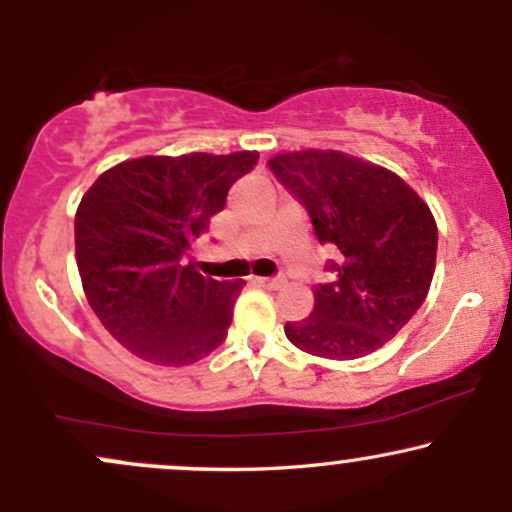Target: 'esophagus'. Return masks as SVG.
<instances>
[{
    "label": "esophagus",
    "mask_w": 512,
    "mask_h": 512,
    "mask_svg": "<svg viewBox=\"0 0 512 512\" xmlns=\"http://www.w3.org/2000/svg\"><path fill=\"white\" fill-rule=\"evenodd\" d=\"M257 284L260 286H264V289H272V291H276V289H284L286 286V276H260V279H257Z\"/></svg>",
    "instance_id": "1"
}]
</instances>
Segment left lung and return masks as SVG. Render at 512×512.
<instances>
[{"label": "left lung", "instance_id": "8db88e82", "mask_svg": "<svg viewBox=\"0 0 512 512\" xmlns=\"http://www.w3.org/2000/svg\"><path fill=\"white\" fill-rule=\"evenodd\" d=\"M267 166L334 252L313 313L286 322L289 342L337 361L380 349L428 296L438 250L431 209L399 175L339 151H293Z\"/></svg>", "mask_w": 512, "mask_h": 512}]
</instances>
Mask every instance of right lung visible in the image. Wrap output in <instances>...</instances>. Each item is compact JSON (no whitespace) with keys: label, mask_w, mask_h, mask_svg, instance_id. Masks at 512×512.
<instances>
[{"label":"right lung","mask_w":512,"mask_h":512,"mask_svg":"<svg viewBox=\"0 0 512 512\" xmlns=\"http://www.w3.org/2000/svg\"><path fill=\"white\" fill-rule=\"evenodd\" d=\"M257 161V151L134 158L81 199V284L105 330L134 356L187 366L223 344L243 281L202 276L190 248Z\"/></svg>","instance_id":"add662e5"}]
</instances>
